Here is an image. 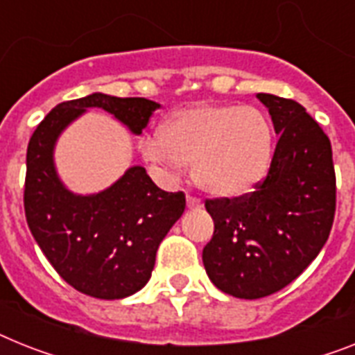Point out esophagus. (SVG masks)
I'll return each mask as SVG.
<instances>
[{
    "label": "esophagus",
    "mask_w": 355,
    "mask_h": 355,
    "mask_svg": "<svg viewBox=\"0 0 355 355\" xmlns=\"http://www.w3.org/2000/svg\"><path fill=\"white\" fill-rule=\"evenodd\" d=\"M187 209H189V210H199V209H201V203H199V199L192 198V196H187Z\"/></svg>",
    "instance_id": "obj_1"
}]
</instances>
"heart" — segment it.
Segmentation results:
<instances>
[{
  "instance_id": "b5f03b06",
  "label": "heart",
  "mask_w": 355,
  "mask_h": 355,
  "mask_svg": "<svg viewBox=\"0 0 355 355\" xmlns=\"http://www.w3.org/2000/svg\"><path fill=\"white\" fill-rule=\"evenodd\" d=\"M141 154L165 175L192 168L205 194L245 198L263 183L274 156V130L256 107L192 105L161 123L157 137H145Z\"/></svg>"
}]
</instances>
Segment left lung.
I'll use <instances>...</instances> for the list:
<instances>
[{
  "instance_id": "1",
  "label": "left lung",
  "mask_w": 355,
  "mask_h": 355,
  "mask_svg": "<svg viewBox=\"0 0 355 355\" xmlns=\"http://www.w3.org/2000/svg\"><path fill=\"white\" fill-rule=\"evenodd\" d=\"M279 136L270 171L245 198L207 201L214 236L207 276L221 292L259 300L290 285L329 239L336 212L332 146L294 99L256 94Z\"/></svg>"
}]
</instances>
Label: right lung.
Returning a JSON list of instances; mask_svg holds the SVG:
<instances>
[{
    "mask_svg": "<svg viewBox=\"0 0 355 355\" xmlns=\"http://www.w3.org/2000/svg\"><path fill=\"white\" fill-rule=\"evenodd\" d=\"M161 105L145 98L94 92L54 107L26 148L25 216L41 252L70 286L98 300H123L148 283L163 237L183 216L184 196L165 192L141 165L110 187L76 194L55 168L54 152L67 128L99 108L139 136Z\"/></svg>",
    "mask_w": 355,
    "mask_h": 355,
    "instance_id": "1",
    "label": "right lung"
}]
</instances>
